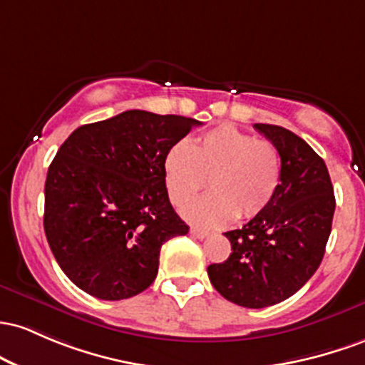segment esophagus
Returning a JSON list of instances; mask_svg holds the SVG:
<instances>
[{"label":"esophagus","mask_w":365,"mask_h":365,"mask_svg":"<svg viewBox=\"0 0 365 365\" xmlns=\"http://www.w3.org/2000/svg\"><path fill=\"white\" fill-rule=\"evenodd\" d=\"M190 235L195 236V237H198V240H205V237H208V235H210V232L203 231V229H198V227H191L190 229Z\"/></svg>","instance_id":"esophagus-1"}]
</instances>
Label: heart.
<instances>
[{"instance_id":"obj_1","label":"heart","mask_w":365,"mask_h":365,"mask_svg":"<svg viewBox=\"0 0 365 365\" xmlns=\"http://www.w3.org/2000/svg\"><path fill=\"white\" fill-rule=\"evenodd\" d=\"M279 150L235 125H219L196 139L172 145L163 160L167 193L178 207L190 203L210 178L212 193L184 210L202 227L253 219L271 205L281 184Z\"/></svg>"}]
</instances>
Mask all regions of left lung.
Wrapping results in <instances>:
<instances>
[{"instance_id": "8db88e82", "label": "left lung", "mask_w": 365, "mask_h": 365, "mask_svg": "<svg viewBox=\"0 0 365 365\" xmlns=\"http://www.w3.org/2000/svg\"><path fill=\"white\" fill-rule=\"evenodd\" d=\"M253 128L279 150V190L262 214L224 232L231 255L208 265L207 272L226 300L264 309L292 297L317 271L336 202L324 160L304 139L279 125Z\"/></svg>"}]
</instances>
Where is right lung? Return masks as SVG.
I'll return each instance as SVG.
<instances>
[{"instance_id":"1","label":"right lung","mask_w":365,"mask_h":365,"mask_svg":"<svg viewBox=\"0 0 365 365\" xmlns=\"http://www.w3.org/2000/svg\"><path fill=\"white\" fill-rule=\"evenodd\" d=\"M195 125L128 110L65 139L44 184V232L77 288L124 300L155 281L162 245L190 229L169 202L163 160Z\"/></svg>"}]
</instances>
